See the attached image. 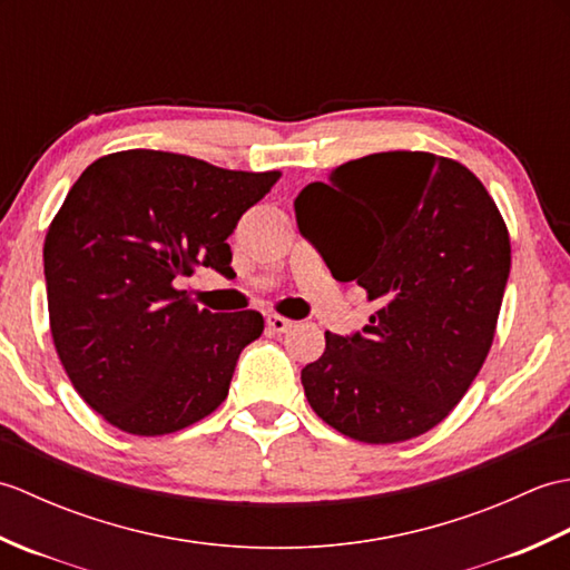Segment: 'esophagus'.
Segmentation results:
<instances>
[{
  "label": "esophagus",
  "instance_id": "34e87169",
  "mask_svg": "<svg viewBox=\"0 0 570 570\" xmlns=\"http://www.w3.org/2000/svg\"><path fill=\"white\" fill-rule=\"evenodd\" d=\"M266 325H269V331L274 333H286L294 328V321H288L284 316H276V313H272V316H266Z\"/></svg>",
  "mask_w": 570,
  "mask_h": 570
}]
</instances>
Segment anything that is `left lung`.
<instances>
[{
    "label": "left lung",
    "instance_id": "1",
    "mask_svg": "<svg viewBox=\"0 0 570 570\" xmlns=\"http://www.w3.org/2000/svg\"><path fill=\"white\" fill-rule=\"evenodd\" d=\"M294 208L337 282L377 304L362 333H325V353L301 370L311 409L362 443L439 426L490 353L510 276L488 188L445 156L382 151L308 184Z\"/></svg>",
    "mask_w": 570,
    "mask_h": 570
}]
</instances>
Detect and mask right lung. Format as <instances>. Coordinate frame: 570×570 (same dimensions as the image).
<instances>
[{
	"label": "right lung",
	"mask_w": 570,
	"mask_h": 570,
	"mask_svg": "<svg viewBox=\"0 0 570 570\" xmlns=\"http://www.w3.org/2000/svg\"><path fill=\"white\" fill-rule=\"evenodd\" d=\"M278 178L129 149L68 190L43 242L48 318L68 380L115 429L174 433L225 402L262 313H210L174 282L196 266L227 272V237Z\"/></svg>",
	"instance_id": "1"
}]
</instances>
